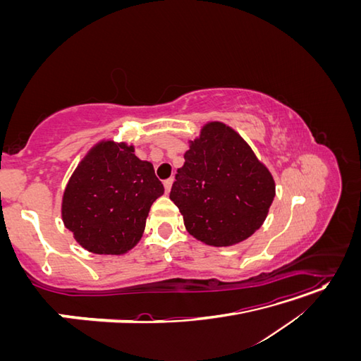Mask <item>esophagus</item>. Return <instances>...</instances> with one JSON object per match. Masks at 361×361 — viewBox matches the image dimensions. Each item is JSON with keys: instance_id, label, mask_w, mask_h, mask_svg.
<instances>
[{"instance_id": "34e87169", "label": "esophagus", "mask_w": 361, "mask_h": 361, "mask_svg": "<svg viewBox=\"0 0 361 361\" xmlns=\"http://www.w3.org/2000/svg\"><path fill=\"white\" fill-rule=\"evenodd\" d=\"M171 185H173V178L164 180V188H166V192H170L171 190Z\"/></svg>"}]
</instances>
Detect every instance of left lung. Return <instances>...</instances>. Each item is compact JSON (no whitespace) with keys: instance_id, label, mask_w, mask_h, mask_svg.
<instances>
[{"instance_id":"obj_1","label":"left lung","mask_w":361,"mask_h":361,"mask_svg":"<svg viewBox=\"0 0 361 361\" xmlns=\"http://www.w3.org/2000/svg\"><path fill=\"white\" fill-rule=\"evenodd\" d=\"M183 158L170 199L194 238L227 247L264 224L276 195L274 179L232 128L207 123Z\"/></svg>"}]
</instances>
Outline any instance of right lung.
Segmentation results:
<instances>
[{
	"instance_id": "obj_1",
	"label": "right lung",
	"mask_w": 361,
	"mask_h": 361,
	"mask_svg": "<svg viewBox=\"0 0 361 361\" xmlns=\"http://www.w3.org/2000/svg\"><path fill=\"white\" fill-rule=\"evenodd\" d=\"M164 194L154 166L134 147L104 141L75 170L63 195L64 226L96 255H123L145 232L150 206Z\"/></svg>"
}]
</instances>
